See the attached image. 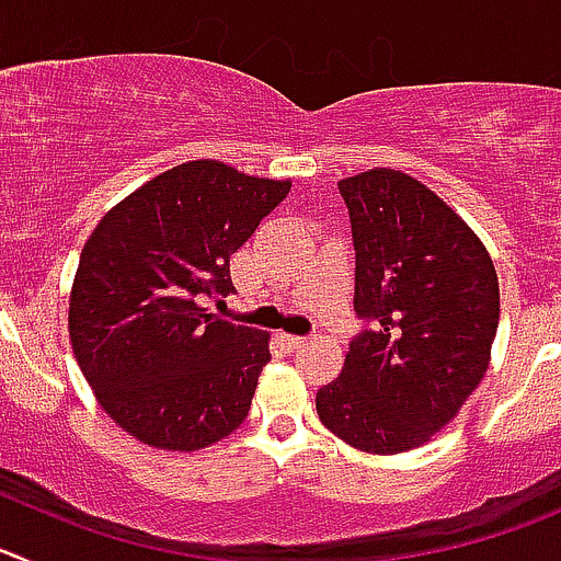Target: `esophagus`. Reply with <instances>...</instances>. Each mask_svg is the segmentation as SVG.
Here are the masks:
<instances>
[{
	"label": "esophagus",
	"mask_w": 561,
	"mask_h": 561,
	"mask_svg": "<svg viewBox=\"0 0 561 561\" xmlns=\"http://www.w3.org/2000/svg\"><path fill=\"white\" fill-rule=\"evenodd\" d=\"M305 343L307 337H301V334H282V345H285L287 352H296V348H301Z\"/></svg>",
	"instance_id": "34e87169"
}]
</instances>
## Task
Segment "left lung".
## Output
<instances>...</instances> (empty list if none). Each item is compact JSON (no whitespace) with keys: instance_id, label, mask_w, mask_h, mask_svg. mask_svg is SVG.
<instances>
[{"instance_id":"left-lung-1","label":"left lung","mask_w":561,"mask_h":561,"mask_svg":"<svg viewBox=\"0 0 561 561\" xmlns=\"http://www.w3.org/2000/svg\"><path fill=\"white\" fill-rule=\"evenodd\" d=\"M365 321L316 396L329 432L368 454L423 446L479 387L499 329V276L473 229L392 169L340 180Z\"/></svg>"}]
</instances>
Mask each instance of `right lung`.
<instances>
[{
	"label": "right lung",
	"mask_w": 561,
	"mask_h": 561,
	"mask_svg": "<svg viewBox=\"0 0 561 561\" xmlns=\"http://www.w3.org/2000/svg\"><path fill=\"white\" fill-rule=\"evenodd\" d=\"M287 193V180L182 162L88 238L68 334L99 404L146 446L198 451L249 415L268 334L213 316L202 298L234 293L229 260Z\"/></svg>",
	"instance_id": "right-lung-1"
}]
</instances>
